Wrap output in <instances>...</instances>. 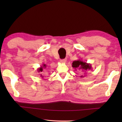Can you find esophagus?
<instances>
[{
	"label": "esophagus",
	"instance_id": "obj_1",
	"mask_svg": "<svg viewBox=\"0 0 122 122\" xmlns=\"http://www.w3.org/2000/svg\"><path fill=\"white\" fill-rule=\"evenodd\" d=\"M66 59H63L61 60V63H66Z\"/></svg>",
	"mask_w": 122,
	"mask_h": 122
}]
</instances>
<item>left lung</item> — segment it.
Returning a JSON list of instances; mask_svg holds the SVG:
<instances>
[{
  "instance_id": "obj_1",
  "label": "left lung",
  "mask_w": 122,
  "mask_h": 122,
  "mask_svg": "<svg viewBox=\"0 0 122 122\" xmlns=\"http://www.w3.org/2000/svg\"><path fill=\"white\" fill-rule=\"evenodd\" d=\"M73 68H74L75 69H80L81 70V71H83L84 73V74H86V71L89 70H92V65L90 63H87L85 61H81V59H79L77 61H73L72 65H71ZM77 71V70H76ZM81 78L84 77V76H81Z\"/></svg>"
}]
</instances>
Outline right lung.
Segmentation results:
<instances>
[{"instance_id":"1","label":"right lung","mask_w":122,"mask_h":122,"mask_svg":"<svg viewBox=\"0 0 122 122\" xmlns=\"http://www.w3.org/2000/svg\"><path fill=\"white\" fill-rule=\"evenodd\" d=\"M46 66H46V65L45 64V63H43V64H42V66H41L39 68H38L37 69L38 72V73H41V72H42V71H43V69H45V68H46ZM40 76H40L41 77L43 78V76H42V74H40Z\"/></svg>"}]
</instances>
